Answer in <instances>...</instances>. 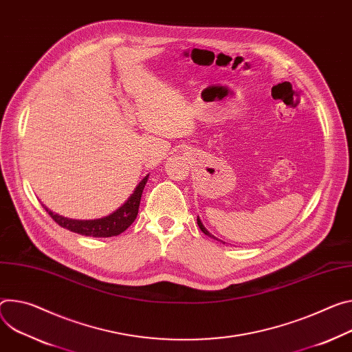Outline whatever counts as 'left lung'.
Instances as JSON below:
<instances>
[{
	"mask_svg": "<svg viewBox=\"0 0 352 352\" xmlns=\"http://www.w3.org/2000/svg\"><path fill=\"white\" fill-rule=\"evenodd\" d=\"M197 220H198V226H199V229H201V230H202V232H204V233H205V234H206V236H209V237H213V239H216V237H214V236H212V234H210V233H209V232H208V230H206V229H205V226H204V225H202V221H201V219H199V216H198V219H197ZM216 240H217V239H216Z\"/></svg>",
	"mask_w": 352,
	"mask_h": 352,
	"instance_id": "8db88e82",
	"label": "left lung"
}]
</instances>
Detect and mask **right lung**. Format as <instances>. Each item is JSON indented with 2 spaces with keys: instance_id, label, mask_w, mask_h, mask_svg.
Segmentation results:
<instances>
[{
  "instance_id": "1",
  "label": "right lung",
  "mask_w": 352,
  "mask_h": 352,
  "mask_svg": "<svg viewBox=\"0 0 352 352\" xmlns=\"http://www.w3.org/2000/svg\"><path fill=\"white\" fill-rule=\"evenodd\" d=\"M147 178H148V175H146L139 182V185L133 190L131 198L127 199L119 209H116L113 213H111L105 217H101V219H92V220L69 219L65 216H60L57 213H53L46 206H45V209L58 226L65 228L70 232L78 233L81 236H89V237L118 236V234L123 233L135 221L138 212H139V205H140L142 194H143L144 185L147 182Z\"/></svg>"
}]
</instances>
